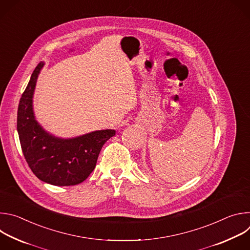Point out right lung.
Masks as SVG:
<instances>
[{"instance_id":"1","label":"right lung","mask_w":250,"mask_h":250,"mask_svg":"<svg viewBox=\"0 0 250 250\" xmlns=\"http://www.w3.org/2000/svg\"><path fill=\"white\" fill-rule=\"evenodd\" d=\"M43 65L41 62L35 67L20 100L17 128L21 150L40 180L54 186L77 185L93 172L103 146L116 130H96L68 139L45 131L35 120L32 109L35 84Z\"/></svg>"}]
</instances>
